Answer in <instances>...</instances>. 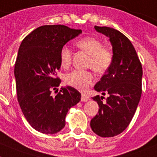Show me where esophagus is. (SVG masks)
Segmentation results:
<instances>
[{
	"label": "esophagus",
	"instance_id": "34e87169",
	"mask_svg": "<svg viewBox=\"0 0 157 157\" xmlns=\"http://www.w3.org/2000/svg\"><path fill=\"white\" fill-rule=\"evenodd\" d=\"M88 100H89V97H88L87 94H81V101H87Z\"/></svg>",
	"mask_w": 157,
	"mask_h": 157
}]
</instances>
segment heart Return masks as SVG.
Instances as JSON below:
<instances>
[{
    "label": "heart",
    "instance_id": "b5f03b06",
    "mask_svg": "<svg viewBox=\"0 0 157 157\" xmlns=\"http://www.w3.org/2000/svg\"><path fill=\"white\" fill-rule=\"evenodd\" d=\"M76 47L90 55L88 66L95 72L102 73L110 67L113 61V53L109 48L103 47L102 42L92 36L85 37L76 42ZM72 52L67 46L61 48L59 59L62 67H67L72 61ZM94 74L86 70H74L65 76V82L77 90H85L93 82Z\"/></svg>",
    "mask_w": 157,
    "mask_h": 157
}]
</instances>
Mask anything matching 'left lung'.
I'll list each match as a JSON object with an SVG mask.
<instances>
[{
  "mask_svg": "<svg viewBox=\"0 0 157 157\" xmlns=\"http://www.w3.org/2000/svg\"><path fill=\"white\" fill-rule=\"evenodd\" d=\"M109 38L113 61L94 90L107 94L94 97L99 105L98 114L90 122L93 132L101 137H113L122 133L136 113L142 94L143 69L135 48L120 31L106 26H94Z\"/></svg>",
  "mask_w": 157,
  "mask_h": 157,
  "instance_id": "obj_1",
  "label": "left lung"
}]
</instances>
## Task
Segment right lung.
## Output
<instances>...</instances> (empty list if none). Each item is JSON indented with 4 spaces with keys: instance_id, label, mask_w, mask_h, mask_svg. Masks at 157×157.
Listing matches in <instances>:
<instances>
[{
    "instance_id": "right-lung-1",
    "label": "right lung",
    "mask_w": 157,
    "mask_h": 157,
    "mask_svg": "<svg viewBox=\"0 0 157 157\" xmlns=\"http://www.w3.org/2000/svg\"><path fill=\"white\" fill-rule=\"evenodd\" d=\"M82 33L63 25L39 26L22 40L14 67L17 100L31 127L43 134H56L65 126L67 111L81 101L76 89L61 88L56 72L61 66V48Z\"/></svg>"
}]
</instances>
